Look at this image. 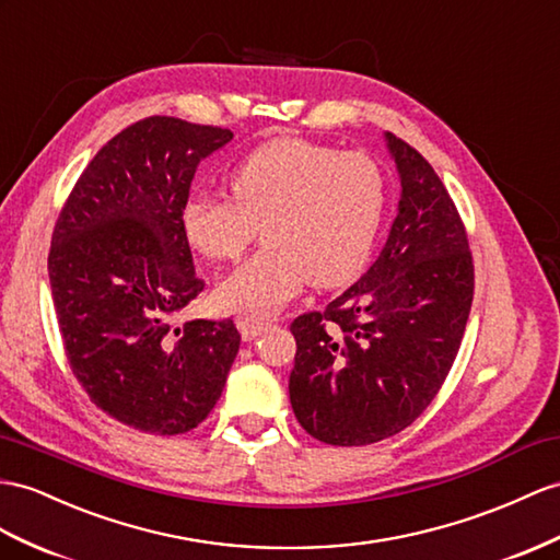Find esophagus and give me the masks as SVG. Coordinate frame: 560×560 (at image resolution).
I'll return each mask as SVG.
<instances>
[{
  "instance_id": "obj_1",
  "label": "esophagus",
  "mask_w": 560,
  "mask_h": 560,
  "mask_svg": "<svg viewBox=\"0 0 560 560\" xmlns=\"http://www.w3.org/2000/svg\"><path fill=\"white\" fill-rule=\"evenodd\" d=\"M236 326L243 340H255L257 336H262V331H267V324L255 322V319H238Z\"/></svg>"
}]
</instances>
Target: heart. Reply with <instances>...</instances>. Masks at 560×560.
<instances>
[{"label":"heart","instance_id":"1","mask_svg":"<svg viewBox=\"0 0 560 560\" xmlns=\"http://www.w3.org/2000/svg\"><path fill=\"white\" fill-rule=\"evenodd\" d=\"M232 200L191 196L182 232L210 260L229 262L262 226L265 246L214 289L220 310L271 317L303 291L338 289L366 265L385 212V175L362 151L307 139L257 147L229 175Z\"/></svg>","mask_w":560,"mask_h":560}]
</instances>
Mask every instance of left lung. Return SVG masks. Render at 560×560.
Instances as JSON below:
<instances>
[{"instance_id": "8db88e82", "label": "left lung", "mask_w": 560, "mask_h": 560, "mask_svg": "<svg viewBox=\"0 0 560 560\" xmlns=\"http://www.w3.org/2000/svg\"><path fill=\"white\" fill-rule=\"evenodd\" d=\"M399 212L378 260L324 312L291 324V407L312 438L362 447L397 435L433 402L472 303V257L454 200L425 158L385 135Z\"/></svg>"}]
</instances>
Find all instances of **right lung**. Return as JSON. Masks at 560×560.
<instances>
[{
    "label": "right lung",
    "mask_w": 560,
    "mask_h": 560,
    "mask_svg": "<svg viewBox=\"0 0 560 560\" xmlns=\"http://www.w3.org/2000/svg\"><path fill=\"white\" fill-rule=\"evenodd\" d=\"M224 127L151 116L113 137L56 220L49 283L75 378L110 419L179 435L218 405L241 346L232 319H172L203 291L182 206Z\"/></svg>",
    "instance_id": "obj_1"
}]
</instances>
